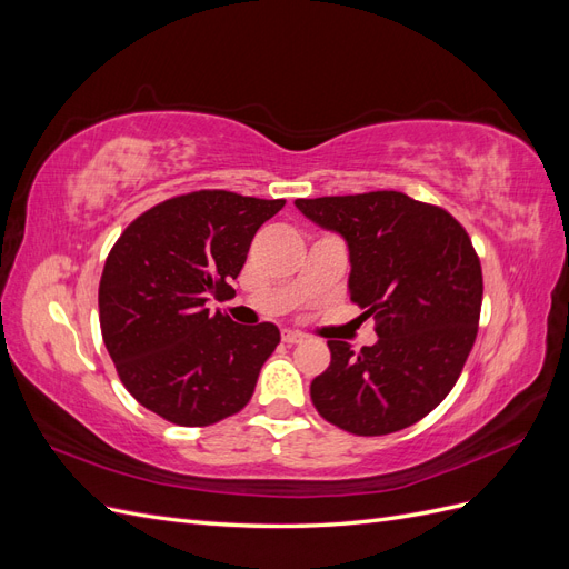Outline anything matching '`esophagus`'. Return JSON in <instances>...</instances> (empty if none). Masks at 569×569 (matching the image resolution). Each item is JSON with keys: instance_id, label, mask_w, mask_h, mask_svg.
<instances>
[{"instance_id": "1", "label": "esophagus", "mask_w": 569, "mask_h": 569, "mask_svg": "<svg viewBox=\"0 0 569 569\" xmlns=\"http://www.w3.org/2000/svg\"><path fill=\"white\" fill-rule=\"evenodd\" d=\"M306 339V335L295 332V330H282V341L284 343H301Z\"/></svg>"}]
</instances>
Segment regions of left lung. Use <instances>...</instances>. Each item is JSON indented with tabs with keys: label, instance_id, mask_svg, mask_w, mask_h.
<instances>
[{
	"label": "left lung",
	"instance_id": "1",
	"mask_svg": "<svg viewBox=\"0 0 569 569\" xmlns=\"http://www.w3.org/2000/svg\"><path fill=\"white\" fill-rule=\"evenodd\" d=\"M349 247V295L375 316L377 339L332 360L311 382L320 416L358 437L391 435L432 412L458 382L477 337L481 266L468 232L439 206L403 192L297 199Z\"/></svg>",
	"mask_w": 569,
	"mask_h": 569
}]
</instances>
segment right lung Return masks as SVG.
<instances>
[{
	"label": "right lung",
	"instance_id": "obj_1",
	"mask_svg": "<svg viewBox=\"0 0 569 569\" xmlns=\"http://www.w3.org/2000/svg\"><path fill=\"white\" fill-rule=\"evenodd\" d=\"M282 206L201 189L153 206L113 244L99 282L101 337L120 382L163 420L206 427L249 403L280 330L237 325L206 301L234 295L256 230Z\"/></svg>",
	"mask_w": 569,
	"mask_h": 569
}]
</instances>
